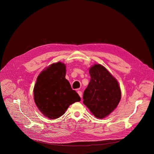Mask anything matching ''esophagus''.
Masks as SVG:
<instances>
[{
	"label": "esophagus",
	"mask_w": 154,
	"mask_h": 154,
	"mask_svg": "<svg viewBox=\"0 0 154 154\" xmlns=\"http://www.w3.org/2000/svg\"><path fill=\"white\" fill-rule=\"evenodd\" d=\"M77 93L79 94V95L80 96V97H81V99L82 98V91H77Z\"/></svg>",
	"instance_id": "obj_1"
}]
</instances>
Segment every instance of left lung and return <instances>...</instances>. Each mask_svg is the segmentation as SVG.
Masks as SVG:
<instances>
[{
	"instance_id": "8db88e82",
	"label": "left lung",
	"mask_w": 154,
	"mask_h": 154,
	"mask_svg": "<svg viewBox=\"0 0 154 154\" xmlns=\"http://www.w3.org/2000/svg\"><path fill=\"white\" fill-rule=\"evenodd\" d=\"M90 82L83 93V103L97 118L103 119L116 108L121 99L118 80L104 66L94 64L89 69Z\"/></svg>"
}]
</instances>
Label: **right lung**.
<instances>
[{
  "label": "right lung",
  "instance_id": "add662e5",
  "mask_svg": "<svg viewBox=\"0 0 154 154\" xmlns=\"http://www.w3.org/2000/svg\"><path fill=\"white\" fill-rule=\"evenodd\" d=\"M66 65L52 63L38 76L33 89L34 100L41 113L51 119H57L69 105L81 99L66 79Z\"/></svg>",
  "mask_w": 154,
  "mask_h": 154
}]
</instances>
